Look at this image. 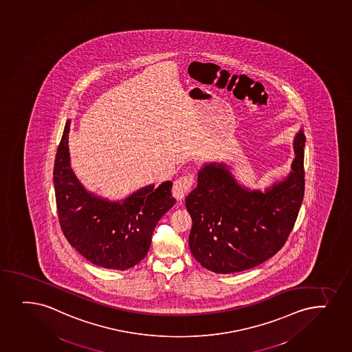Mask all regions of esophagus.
I'll use <instances>...</instances> for the list:
<instances>
[{"mask_svg":"<svg viewBox=\"0 0 352 352\" xmlns=\"http://www.w3.org/2000/svg\"><path fill=\"white\" fill-rule=\"evenodd\" d=\"M194 184V175H184L182 177L177 178L173 186V195L178 202H182L186 194L191 190V186Z\"/></svg>","mask_w":352,"mask_h":352,"instance_id":"esophagus-1","label":"esophagus"}]
</instances>
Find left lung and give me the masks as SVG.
I'll return each instance as SVG.
<instances>
[{"label":"left lung","instance_id":"obj_1","mask_svg":"<svg viewBox=\"0 0 352 352\" xmlns=\"http://www.w3.org/2000/svg\"><path fill=\"white\" fill-rule=\"evenodd\" d=\"M292 144L290 173L263 191L241 184L223 162H206L198 170L197 186L186 196V206L192 219L189 247L203 267L239 272L283 248L303 202V129Z\"/></svg>","mask_w":352,"mask_h":352}]
</instances>
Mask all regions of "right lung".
<instances>
[{"mask_svg": "<svg viewBox=\"0 0 352 352\" xmlns=\"http://www.w3.org/2000/svg\"><path fill=\"white\" fill-rule=\"evenodd\" d=\"M65 122L54 166L57 211L65 239L87 261L98 267L126 270L149 250L155 226L176 199L173 182L143 186L121 201L87 190L72 169Z\"/></svg>", "mask_w": 352, "mask_h": 352, "instance_id": "1", "label": "right lung"}]
</instances>
